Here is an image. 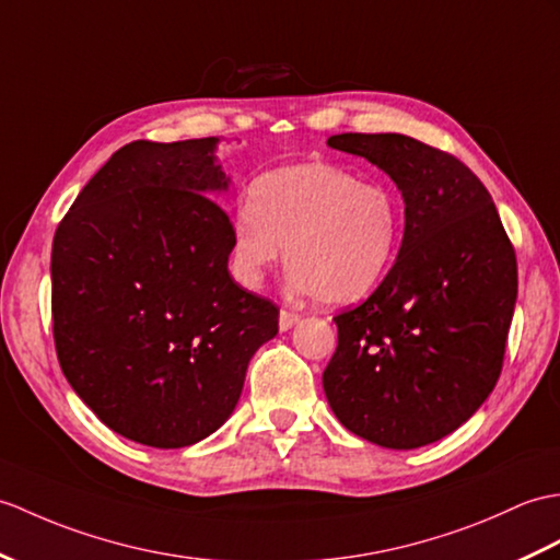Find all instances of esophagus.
Instances as JSON below:
<instances>
[{
	"label": "esophagus",
	"mask_w": 560,
	"mask_h": 560,
	"mask_svg": "<svg viewBox=\"0 0 560 560\" xmlns=\"http://www.w3.org/2000/svg\"><path fill=\"white\" fill-rule=\"evenodd\" d=\"M298 322H301V315H298V312L281 310V315H279V329L281 331H289L291 327H295Z\"/></svg>",
	"instance_id": "1"
}]
</instances>
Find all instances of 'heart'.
Returning a JSON list of instances; mask_svg holds the SVG:
<instances>
[{"label": "heart", "instance_id": "heart-1", "mask_svg": "<svg viewBox=\"0 0 560 560\" xmlns=\"http://www.w3.org/2000/svg\"><path fill=\"white\" fill-rule=\"evenodd\" d=\"M406 207L400 195L331 164H295L257 178L231 221V259L245 285L281 262L295 291L348 305L392 269Z\"/></svg>", "mask_w": 560, "mask_h": 560}]
</instances>
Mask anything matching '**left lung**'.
I'll list each match as a JSON object with an SVG mask.
<instances>
[{
    "label": "left lung",
    "mask_w": 560,
    "mask_h": 560,
    "mask_svg": "<svg viewBox=\"0 0 560 560\" xmlns=\"http://www.w3.org/2000/svg\"><path fill=\"white\" fill-rule=\"evenodd\" d=\"M327 145L396 180L406 231L376 291L334 317L324 394L353 434L420 448L470 420L499 382L517 298L513 243L482 180L453 154L400 133Z\"/></svg>",
    "instance_id": "obj_1"
}]
</instances>
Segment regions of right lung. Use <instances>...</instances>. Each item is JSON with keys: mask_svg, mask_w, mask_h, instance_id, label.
<instances>
[{"mask_svg": "<svg viewBox=\"0 0 560 560\" xmlns=\"http://www.w3.org/2000/svg\"><path fill=\"white\" fill-rule=\"evenodd\" d=\"M217 138L133 140L78 192L51 243L63 376L138 444L184 448L226 422L279 307L229 275Z\"/></svg>", "mask_w": 560, "mask_h": 560, "instance_id": "add662e5", "label": "right lung"}]
</instances>
